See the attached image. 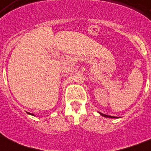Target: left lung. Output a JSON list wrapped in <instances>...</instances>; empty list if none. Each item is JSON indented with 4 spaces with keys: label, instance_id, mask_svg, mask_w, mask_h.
<instances>
[{
    "label": "left lung",
    "instance_id": "left-lung-1",
    "mask_svg": "<svg viewBox=\"0 0 151 151\" xmlns=\"http://www.w3.org/2000/svg\"><path fill=\"white\" fill-rule=\"evenodd\" d=\"M102 116H103V117H110V118H117V117H114V116H110V115H106V114H101V113H99Z\"/></svg>",
    "mask_w": 151,
    "mask_h": 151
}]
</instances>
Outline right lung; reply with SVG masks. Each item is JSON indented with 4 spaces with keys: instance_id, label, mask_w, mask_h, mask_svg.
<instances>
[{
    "instance_id": "add662e5",
    "label": "right lung",
    "mask_w": 151,
    "mask_h": 151,
    "mask_svg": "<svg viewBox=\"0 0 151 151\" xmlns=\"http://www.w3.org/2000/svg\"><path fill=\"white\" fill-rule=\"evenodd\" d=\"M28 114H31V115H34V114H29V113H28Z\"/></svg>"
}]
</instances>
